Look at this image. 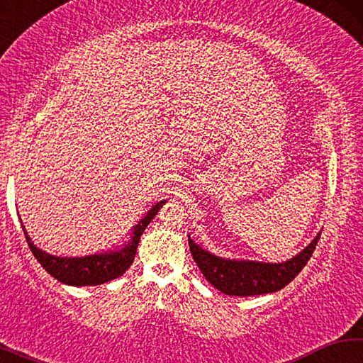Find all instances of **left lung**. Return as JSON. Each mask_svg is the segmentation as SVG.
Returning a JSON list of instances; mask_svg holds the SVG:
<instances>
[{"label":"left lung","mask_w":363,"mask_h":363,"mask_svg":"<svg viewBox=\"0 0 363 363\" xmlns=\"http://www.w3.org/2000/svg\"><path fill=\"white\" fill-rule=\"evenodd\" d=\"M320 233L296 256L284 262H262L220 257L201 248L189 237L190 253L203 277L219 291L229 296H256L285 288L311 259Z\"/></svg>","instance_id":"left-lung-1"}]
</instances>
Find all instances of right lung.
<instances>
[{"instance_id": "1", "label": "right lung", "mask_w": 363, "mask_h": 363, "mask_svg": "<svg viewBox=\"0 0 363 363\" xmlns=\"http://www.w3.org/2000/svg\"><path fill=\"white\" fill-rule=\"evenodd\" d=\"M164 203H167V200H162L153 205L150 210L144 214L143 219H139L138 224L133 225L130 237H128V240L120 245V247L88 256L67 257L49 255L46 251L36 247L32 242V238L28 237L26 225L22 224V220L21 225L23 233H26L27 243L30 250H32L33 256L48 274H51L54 279H57L60 284L65 285L94 286L107 284V281L113 279H118L130 269L134 261V256H136L140 235H143L145 227L150 224V220L155 218V214Z\"/></svg>"}]
</instances>
